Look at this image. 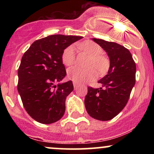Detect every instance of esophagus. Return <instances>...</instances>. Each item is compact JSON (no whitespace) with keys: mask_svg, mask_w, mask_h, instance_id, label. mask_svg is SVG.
Masks as SVG:
<instances>
[{"mask_svg":"<svg viewBox=\"0 0 154 154\" xmlns=\"http://www.w3.org/2000/svg\"><path fill=\"white\" fill-rule=\"evenodd\" d=\"M73 85H74V87H75V88H77V83L74 82V83H73Z\"/></svg>","mask_w":154,"mask_h":154,"instance_id":"1","label":"esophagus"}]
</instances>
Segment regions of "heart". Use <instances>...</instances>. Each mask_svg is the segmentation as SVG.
I'll return each mask as SVG.
<instances>
[{"instance_id":"1","label":"heart","mask_w":154,"mask_h":154,"mask_svg":"<svg viewBox=\"0 0 154 154\" xmlns=\"http://www.w3.org/2000/svg\"><path fill=\"white\" fill-rule=\"evenodd\" d=\"M78 48L91 56V60L88 64L89 69H85L79 66H74L67 71L69 79L75 83H83L92 80L96 77V72L103 75L108 71L109 67V61L106 56L102 55L103 50L101 47L94 42L85 41L79 44ZM62 62L66 66H70L75 62V48L69 45L63 51L61 56Z\"/></svg>"}]
</instances>
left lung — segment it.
I'll return each mask as SVG.
<instances>
[{
    "label": "left lung",
    "mask_w": 154,
    "mask_h": 154,
    "mask_svg": "<svg viewBox=\"0 0 154 154\" xmlns=\"http://www.w3.org/2000/svg\"><path fill=\"white\" fill-rule=\"evenodd\" d=\"M92 40L106 52L110 66L107 75L98 82L101 88L88 87L85 106L93 119L109 121L128 103L135 83L136 65L130 51L122 45L102 39Z\"/></svg>",
    "instance_id": "left-lung-1"
}]
</instances>
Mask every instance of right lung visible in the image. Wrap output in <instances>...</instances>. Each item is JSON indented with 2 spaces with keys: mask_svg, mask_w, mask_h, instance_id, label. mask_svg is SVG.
<instances>
[{
  "mask_svg": "<svg viewBox=\"0 0 154 154\" xmlns=\"http://www.w3.org/2000/svg\"><path fill=\"white\" fill-rule=\"evenodd\" d=\"M82 38L49 35L35 41L23 55L17 88L24 109L35 121L52 124L64 114L65 100L74 87L72 81L61 82L66 75L61 56L66 48Z\"/></svg>",
  "mask_w": 154,
  "mask_h": 154,
  "instance_id": "add662e5",
  "label": "right lung"
}]
</instances>
